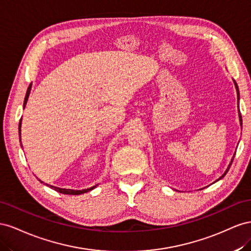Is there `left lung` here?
<instances>
[{"label":"left lung","instance_id":"8db88e82","mask_svg":"<svg viewBox=\"0 0 251 251\" xmlns=\"http://www.w3.org/2000/svg\"><path fill=\"white\" fill-rule=\"evenodd\" d=\"M234 85H235V88H237V94H238V101H239V99H240V92H239V88H238V85H237V83H235V81H234ZM239 112H240V109H239ZM239 117H240V124H241V127H242V116H241V113H239ZM234 155H235V153H234ZM234 155L232 156V159H231V162H230V164H229V166H228V168L226 169V171L224 173V175H222V176L219 178V180H221L222 177H224L225 176H226V174L228 173V170H229V168H230V166H231V164H232V162H233V159H234ZM219 180H217V181H219Z\"/></svg>","mask_w":251,"mask_h":251}]
</instances>
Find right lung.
<instances>
[{"label":"right lung","mask_w":251,"mask_h":251,"mask_svg":"<svg viewBox=\"0 0 251 251\" xmlns=\"http://www.w3.org/2000/svg\"><path fill=\"white\" fill-rule=\"evenodd\" d=\"M30 90H31V84L29 85V87H28L27 89V92H26V97H25V100H24V108L26 106V103H27V100H28V97H29V94H30ZM21 124H22V118H21L20 120V124H19V135H20V140H21ZM49 186V185H47ZM49 187H51L52 189L59 191L60 193H64V195H82V193L84 192H87L91 189H94L96 186H94V187H91L89 189H84V190H71V189H64V188H58V187H54V186H51L50 185Z\"/></svg>","instance_id":"right-lung-1"}]
</instances>
